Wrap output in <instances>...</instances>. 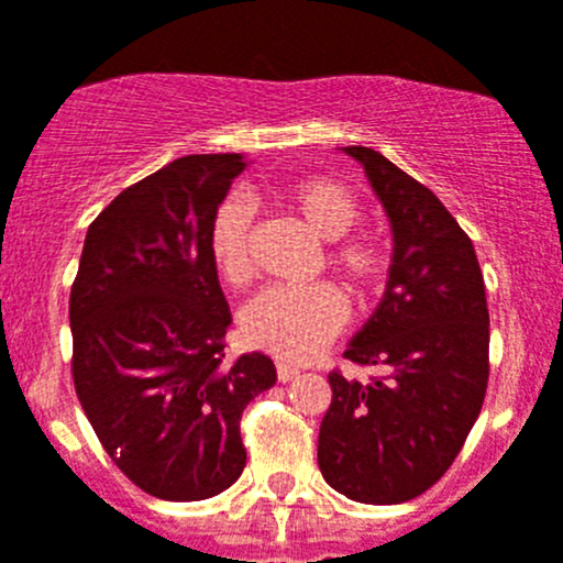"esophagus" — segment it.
Returning a JSON list of instances; mask_svg holds the SVG:
<instances>
[{
    "mask_svg": "<svg viewBox=\"0 0 563 563\" xmlns=\"http://www.w3.org/2000/svg\"><path fill=\"white\" fill-rule=\"evenodd\" d=\"M276 378L282 384H287V382H292V378H298V371L290 365H276Z\"/></svg>",
    "mask_w": 563,
    "mask_h": 563,
    "instance_id": "34e87169",
    "label": "esophagus"
}]
</instances>
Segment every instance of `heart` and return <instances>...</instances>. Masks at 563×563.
Instances as JSON below:
<instances>
[{
  "label": "heart",
  "instance_id": "heart-1",
  "mask_svg": "<svg viewBox=\"0 0 563 563\" xmlns=\"http://www.w3.org/2000/svg\"><path fill=\"white\" fill-rule=\"evenodd\" d=\"M282 205L314 234L325 240V265L345 282L356 298L382 287L387 254L373 234L351 232L362 218L358 196L345 181L307 176L278 190ZM251 221L254 212L243 198H227L210 223V256L229 285L251 276ZM347 320V301L336 287H267L240 312V331L251 347L303 362L329 345Z\"/></svg>",
  "mask_w": 563,
  "mask_h": 563
}]
</instances>
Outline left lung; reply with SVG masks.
I'll return each instance as SVG.
<instances>
[{"instance_id":"left-lung-1","label":"left lung","mask_w":563,"mask_h":563,"mask_svg":"<svg viewBox=\"0 0 563 563\" xmlns=\"http://www.w3.org/2000/svg\"><path fill=\"white\" fill-rule=\"evenodd\" d=\"M342 152L365 168L395 245L382 303L345 351L384 376L362 384L329 373L318 464L340 495L395 506L448 473L478 420L489 382V309L473 240L445 205L384 154Z\"/></svg>"}]
</instances>
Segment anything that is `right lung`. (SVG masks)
I'll list each match as a JSON object with an SVG mask.
<instances>
[{
  "mask_svg": "<svg viewBox=\"0 0 563 563\" xmlns=\"http://www.w3.org/2000/svg\"><path fill=\"white\" fill-rule=\"evenodd\" d=\"M240 154H190L118 192L85 234L68 301L74 387L118 470L159 500H207L245 467L243 409L276 384L265 353L227 362L232 314L210 223Z\"/></svg>",
  "mask_w": 563,
  "mask_h": 563,
  "instance_id": "right-lung-1",
  "label": "right lung"
}]
</instances>
